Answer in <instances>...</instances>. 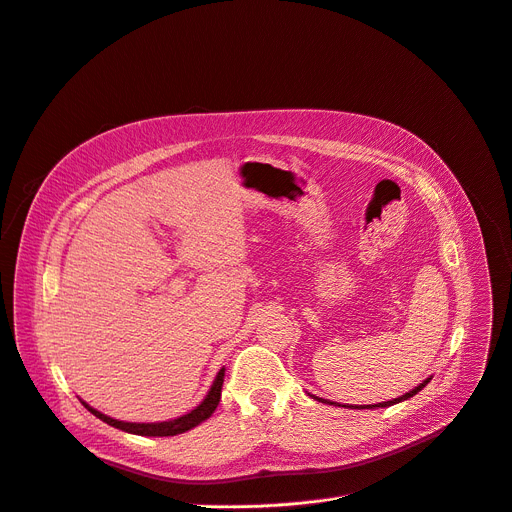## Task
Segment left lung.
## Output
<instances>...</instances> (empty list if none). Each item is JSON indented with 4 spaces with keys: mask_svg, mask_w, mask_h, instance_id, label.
Here are the masks:
<instances>
[{
    "mask_svg": "<svg viewBox=\"0 0 512 512\" xmlns=\"http://www.w3.org/2000/svg\"><path fill=\"white\" fill-rule=\"evenodd\" d=\"M429 383V379L427 381H422L418 387H414L410 393H406V395H402V397H397V399H391V402H383V404H374V406H368V408H387V406H393V404H399V402H404V399H408V397H412V395H416L422 387H425ZM314 399H318V402H322V404H335V402H328V399H322V397H316V395H311ZM353 408V406H351Z\"/></svg>",
    "mask_w": 512,
    "mask_h": 512,
    "instance_id": "8db88e82",
    "label": "left lung"
}]
</instances>
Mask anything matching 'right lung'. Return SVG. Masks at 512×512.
I'll return each mask as SVG.
<instances>
[{
  "mask_svg": "<svg viewBox=\"0 0 512 512\" xmlns=\"http://www.w3.org/2000/svg\"><path fill=\"white\" fill-rule=\"evenodd\" d=\"M224 374H226V368H221L217 372V376H215V381H213L207 397L194 410H190L188 414L175 418V420H167V422H142V425H138V422H123V420H115V418H110V416L90 408L85 402H81V404L87 410H90L94 416L104 420L106 425L115 427V429H121V431H127V433H133V435H148V437L180 435V433H186V431L194 429L196 425H201L203 420H207L213 414V410L217 408L219 399H221V385H224Z\"/></svg>",
  "mask_w": 512,
  "mask_h": 512,
  "instance_id": "right-lung-1",
  "label": "right lung"
}]
</instances>
